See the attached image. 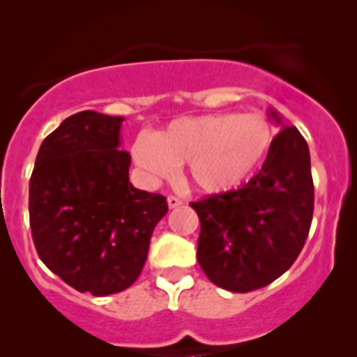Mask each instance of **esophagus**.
Instances as JSON below:
<instances>
[{"label":"esophagus","mask_w":357,"mask_h":357,"mask_svg":"<svg viewBox=\"0 0 357 357\" xmlns=\"http://www.w3.org/2000/svg\"><path fill=\"white\" fill-rule=\"evenodd\" d=\"M182 206V200L176 197H168V207L169 209H176V207Z\"/></svg>","instance_id":"esophagus-1"}]
</instances>
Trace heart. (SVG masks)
Wrapping results in <instances>:
<instances>
[{
	"label": "heart",
	"instance_id": "heart-1",
	"mask_svg": "<svg viewBox=\"0 0 357 357\" xmlns=\"http://www.w3.org/2000/svg\"><path fill=\"white\" fill-rule=\"evenodd\" d=\"M273 143L275 128L261 112H218L175 119L159 135L143 132L132 144V157L150 181H168L188 164L195 189L223 195L259 172Z\"/></svg>",
	"mask_w": 357,
	"mask_h": 357
}]
</instances>
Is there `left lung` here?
Masks as SVG:
<instances>
[{"mask_svg":"<svg viewBox=\"0 0 357 357\" xmlns=\"http://www.w3.org/2000/svg\"><path fill=\"white\" fill-rule=\"evenodd\" d=\"M268 118L280 132L261 172L241 189L191 204L200 218L198 264L211 282L234 293L263 288L289 270L313 220L307 143L273 109Z\"/></svg>","mask_w":357,"mask_h":357,"instance_id":"8db88e82","label":"left lung"}]
</instances>
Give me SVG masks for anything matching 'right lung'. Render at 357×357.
Wrapping results in <instances>:
<instances>
[{"mask_svg":"<svg viewBox=\"0 0 357 357\" xmlns=\"http://www.w3.org/2000/svg\"><path fill=\"white\" fill-rule=\"evenodd\" d=\"M123 116L82 110L43 141L30 178V227L37 254L77 291L119 293L139 277L162 195L135 189Z\"/></svg>","mask_w":357,"mask_h":357,"instance_id":"add662e5","label":"right lung"}]
</instances>
